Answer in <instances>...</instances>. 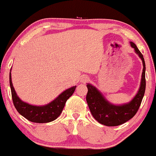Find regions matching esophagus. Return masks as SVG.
<instances>
[{
    "label": "esophagus",
    "instance_id": "1",
    "mask_svg": "<svg viewBox=\"0 0 156 156\" xmlns=\"http://www.w3.org/2000/svg\"><path fill=\"white\" fill-rule=\"evenodd\" d=\"M81 82L82 83H86V82H88L89 80V78L88 76H82V78H81Z\"/></svg>",
    "mask_w": 156,
    "mask_h": 156
}]
</instances>
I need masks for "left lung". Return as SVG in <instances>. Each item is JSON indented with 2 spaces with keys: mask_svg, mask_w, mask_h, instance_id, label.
I'll use <instances>...</instances> for the list:
<instances>
[{
  "mask_svg": "<svg viewBox=\"0 0 156 156\" xmlns=\"http://www.w3.org/2000/svg\"><path fill=\"white\" fill-rule=\"evenodd\" d=\"M131 46L134 48L135 52L141 58L143 63V72L142 74V81L137 94L134 98L128 104L116 106L108 102L102 94L94 86L87 84L88 92L86 94V102L93 117L99 123L107 126H116L123 124L135 115L138 111L145 91V62L141 52L133 42Z\"/></svg>",
  "mask_w": 156,
  "mask_h": 156,
  "instance_id": "left-lung-1",
  "label": "left lung"
}]
</instances>
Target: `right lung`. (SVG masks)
<instances>
[{"mask_svg": "<svg viewBox=\"0 0 156 156\" xmlns=\"http://www.w3.org/2000/svg\"><path fill=\"white\" fill-rule=\"evenodd\" d=\"M9 83L13 103L19 113L21 114L28 121L39 123H48L57 119L62 111L67 100L72 96L76 88V86H75L70 89L65 90L57 98L46 105L33 106L22 102L17 97L12 82L11 72L9 74Z\"/></svg>", "mask_w": 156, "mask_h": 156, "instance_id": "right-lung-1", "label": "right lung"}]
</instances>
